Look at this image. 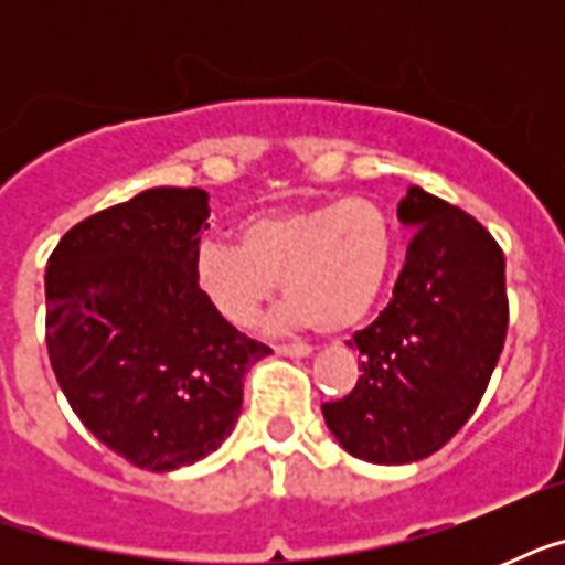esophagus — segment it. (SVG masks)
Returning a JSON list of instances; mask_svg holds the SVG:
<instances>
[{
  "label": "esophagus",
  "mask_w": 565,
  "mask_h": 565,
  "mask_svg": "<svg viewBox=\"0 0 565 565\" xmlns=\"http://www.w3.org/2000/svg\"><path fill=\"white\" fill-rule=\"evenodd\" d=\"M275 354H281V358H310L313 349L305 343H290V345H275Z\"/></svg>",
  "instance_id": "esophagus-1"
}]
</instances>
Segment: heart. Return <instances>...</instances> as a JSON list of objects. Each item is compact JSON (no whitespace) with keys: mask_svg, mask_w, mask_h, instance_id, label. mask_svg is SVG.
Listing matches in <instances>:
<instances>
[{"mask_svg":"<svg viewBox=\"0 0 565 565\" xmlns=\"http://www.w3.org/2000/svg\"><path fill=\"white\" fill-rule=\"evenodd\" d=\"M398 252L390 213L372 199H334L252 213L237 243L204 239L193 281L207 308L234 328H252L281 278L287 301L273 328L349 331L372 317Z\"/></svg>","mask_w":565,"mask_h":565,"instance_id":"1","label":"heart"}]
</instances>
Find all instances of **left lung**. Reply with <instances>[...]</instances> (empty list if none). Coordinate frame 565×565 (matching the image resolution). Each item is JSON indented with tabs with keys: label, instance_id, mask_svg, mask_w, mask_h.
<instances>
[{
	"label": "left lung",
	"instance_id": "8db88e82",
	"mask_svg": "<svg viewBox=\"0 0 565 565\" xmlns=\"http://www.w3.org/2000/svg\"><path fill=\"white\" fill-rule=\"evenodd\" d=\"M398 222L413 239L393 301L349 340L363 375L322 404L337 443L381 466L422 460L463 428L508 334L504 255L490 231L422 188L398 202Z\"/></svg>",
	"mask_w": 565,
	"mask_h": 565
}]
</instances>
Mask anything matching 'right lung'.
Masks as SVG:
<instances>
[{
  "label": "right lung",
  "mask_w": 565,
  "mask_h": 565,
  "mask_svg": "<svg viewBox=\"0 0 565 565\" xmlns=\"http://www.w3.org/2000/svg\"><path fill=\"white\" fill-rule=\"evenodd\" d=\"M207 216L204 190H143L66 231L46 266L57 384L93 437L149 472L216 451L243 411V377L269 354L195 290Z\"/></svg>",
  "instance_id": "add662e5"
}]
</instances>
